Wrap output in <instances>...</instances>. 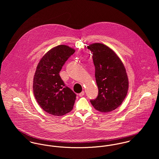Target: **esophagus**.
<instances>
[{
	"mask_svg": "<svg viewBox=\"0 0 159 159\" xmlns=\"http://www.w3.org/2000/svg\"><path fill=\"white\" fill-rule=\"evenodd\" d=\"M84 95V91H82L81 93H79V96L80 97H83Z\"/></svg>",
	"mask_w": 159,
	"mask_h": 159,
	"instance_id": "obj_1",
	"label": "esophagus"
}]
</instances>
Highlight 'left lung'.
Listing matches in <instances>:
<instances>
[{"label": "left lung", "mask_w": 159, "mask_h": 159, "mask_svg": "<svg viewBox=\"0 0 159 159\" xmlns=\"http://www.w3.org/2000/svg\"><path fill=\"white\" fill-rule=\"evenodd\" d=\"M92 53L95 76L98 94L91 100L93 108L102 113L113 111L125 98L129 80L125 67L117 54L108 46L93 43L88 46Z\"/></svg>", "instance_id": "1"}]
</instances>
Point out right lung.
<instances>
[{
  "mask_svg": "<svg viewBox=\"0 0 159 159\" xmlns=\"http://www.w3.org/2000/svg\"><path fill=\"white\" fill-rule=\"evenodd\" d=\"M75 50L68 46H56L39 62L34 77L33 91L37 102L48 113L61 116L73 110L76 95L66 86L59 72Z\"/></svg>",
  "mask_w": 159,
  "mask_h": 159,
  "instance_id": "1",
  "label": "right lung"
}]
</instances>
